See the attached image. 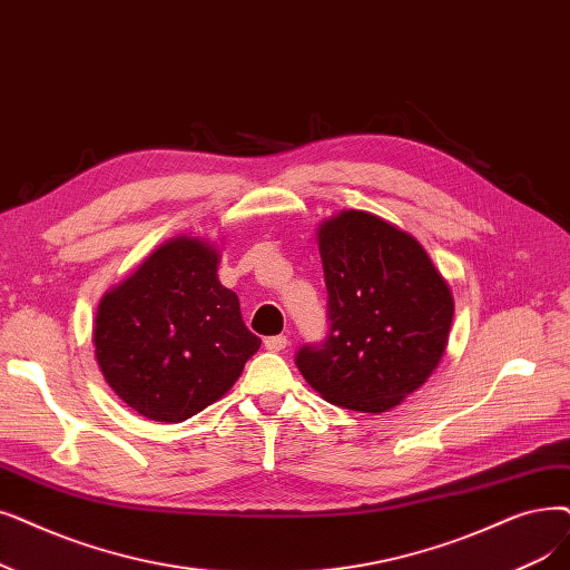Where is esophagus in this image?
Returning a JSON list of instances; mask_svg holds the SVG:
<instances>
[{
	"mask_svg": "<svg viewBox=\"0 0 570 570\" xmlns=\"http://www.w3.org/2000/svg\"><path fill=\"white\" fill-rule=\"evenodd\" d=\"M265 350L267 352H284L286 350V344H288V340H286V335H272V337H265Z\"/></svg>",
	"mask_w": 570,
	"mask_h": 570,
	"instance_id": "esophagus-1",
	"label": "esophagus"
}]
</instances>
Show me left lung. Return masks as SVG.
<instances>
[{"label": "left lung", "mask_w": 570, "mask_h": 570, "mask_svg": "<svg viewBox=\"0 0 570 570\" xmlns=\"http://www.w3.org/2000/svg\"><path fill=\"white\" fill-rule=\"evenodd\" d=\"M328 333L303 344L295 365L333 405L384 412L435 370L454 316L452 291L424 246L367 212L318 228Z\"/></svg>", "instance_id": "obj_1"}]
</instances>
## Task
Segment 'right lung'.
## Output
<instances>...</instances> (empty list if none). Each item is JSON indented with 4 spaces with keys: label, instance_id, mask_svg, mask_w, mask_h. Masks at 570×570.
I'll list each match as a JSON object with an SVG mask.
<instances>
[{
    "label": "right lung",
    "instance_id": "1",
    "mask_svg": "<svg viewBox=\"0 0 570 570\" xmlns=\"http://www.w3.org/2000/svg\"><path fill=\"white\" fill-rule=\"evenodd\" d=\"M216 263L209 244L177 237L97 307L92 342L102 375L154 422L179 424L203 412L261 350Z\"/></svg>",
    "mask_w": 570,
    "mask_h": 570
}]
</instances>
